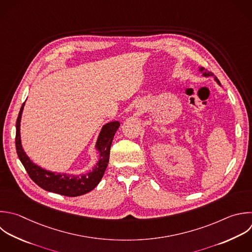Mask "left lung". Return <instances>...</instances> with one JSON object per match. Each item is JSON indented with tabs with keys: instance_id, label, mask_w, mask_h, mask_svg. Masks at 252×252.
Wrapping results in <instances>:
<instances>
[{
	"instance_id": "8db88e82",
	"label": "left lung",
	"mask_w": 252,
	"mask_h": 252,
	"mask_svg": "<svg viewBox=\"0 0 252 252\" xmlns=\"http://www.w3.org/2000/svg\"><path fill=\"white\" fill-rule=\"evenodd\" d=\"M203 75H204V76H206V77H209V76H214V74H213L212 72H204V73H203ZM215 80H216V81H217V82L220 84V82H219V80H218V78H217V77H215Z\"/></svg>"
}]
</instances>
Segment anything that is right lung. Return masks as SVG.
<instances>
[{"label":"right lung","instance_id":"add662e5","mask_svg":"<svg viewBox=\"0 0 252 252\" xmlns=\"http://www.w3.org/2000/svg\"><path fill=\"white\" fill-rule=\"evenodd\" d=\"M24 105L25 103L23 104L17 119L16 149L19 158L21 159L30 177L42 189L64 196L76 197L92 191L99 183L104 174L109 160L110 147L113 141V137L119 128V122H109L103 126L96 144V148L100 153L99 160L92 171L79 176L58 174L40 168L36 164L32 163L31 159L26 156L22 148L20 137V125Z\"/></svg>","mask_w":252,"mask_h":252}]
</instances>
